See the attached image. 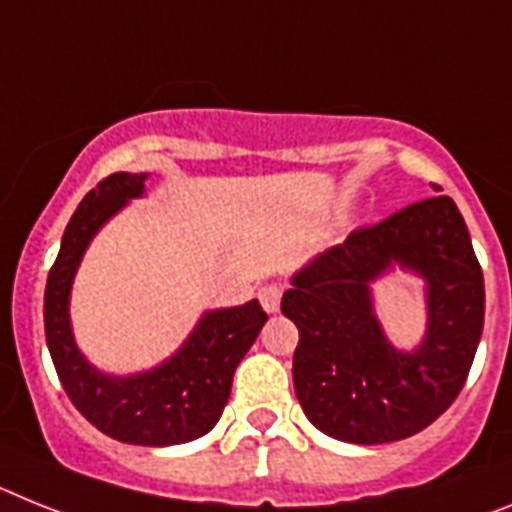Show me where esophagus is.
Instances as JSON below:
<instances>
[{"instance_id":"esophagus-1","label":"esophagus","mask_w":512,"mask_h":512,"mask_svg":"<svg viewBox=\"0 0 512 512\" xmlns=\"http://www.w3.org/2000/svg\"><path fill=\"white\" fill-rule=\"evenodd\" d=\"M281 294H283V286L281 283H265L263 289H260V304H263L265 312H278V307H281Z\"/></svg>"}]
</instances>
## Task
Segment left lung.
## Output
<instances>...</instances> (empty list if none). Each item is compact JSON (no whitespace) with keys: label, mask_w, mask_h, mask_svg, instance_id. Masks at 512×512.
<instances>
[{"label":"left lung","mask_w":512,"mask_h":512,"mask_svg":"<svg viewBox=\"0 0 512 512\" xmlns=\"http://www.w3.org/2000/svg\"><path fill=\"white\" fill-rule=\"evenodd\" d=\"M398 264L425 281L428 333L395 350L371 283ZM281 312L299 328L294 390L320 432L354 445L411 437L461 393L484 328V276L450 197H429L359 229L291 278Z\"/></svg>","instance_id":"left-lung-1"}]
</instances>
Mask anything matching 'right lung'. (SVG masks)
<instances>
[{
	"instance_id": "obj_1",
	"label": "right lung",
	"mask_w": 512,
	"mask_h": 512,
	"mask_svg": "<svg viewBox=\"0 0 512 512\" xmlns=\"http://www.w3.org/2000/svg\"><path fill=\"white\" fill-rule=\"evenodd\" d=\"M145 179L148 174L117 171L77 205L46 281L44 328L62 388L93 427L119 442L166 448L197 440L216 427L236 367L268 315L257 299L239 307L208 309L169 359L135 375H106L85 359L72 336V281L103 223L130 200L145 195Z\"/></svg>"
}]
</instances>
